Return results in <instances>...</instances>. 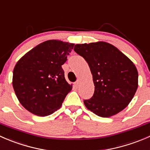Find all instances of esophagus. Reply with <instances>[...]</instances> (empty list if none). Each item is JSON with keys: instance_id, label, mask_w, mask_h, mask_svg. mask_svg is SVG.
Here are the masks:
<instances>
[{"instance_id": "esophagus-1", "label": "esophagus", "mask_w": 150, "mask_h": 150, "mask_svg": "<svg viewBox=\"0 0 150 150\" xmlns=\"http://www.w3.org/2000/svg\"><path fill=\"white\" fill-rule=\"evenodd\" d=\"M79 83H80L79 81H77L75 83V87L78 88V86H79Z\"/></svg>"}]
</instances>
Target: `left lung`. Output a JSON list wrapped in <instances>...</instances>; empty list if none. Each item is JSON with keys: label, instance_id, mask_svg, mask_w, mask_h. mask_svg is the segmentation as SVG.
I'll use <instances>...</instances> for the list:
<instances>
[{"label": "left lung", "instance_id": "1", "mask_svg": "<svg viewBox=\"0 0 150 150\" xmlns=\"http://www.w3.org/2000/svg\"><path fill=\"white\" fill-rule=\"evenodd\" d=\"M74 51L87 62L93 76L94 93L83 101L88 110L108 117L125 109L138 88V71L134 63L106 42L76 44Z\"/></svg>", "mask_w": 150, "mask_h": 150}]
</instances>
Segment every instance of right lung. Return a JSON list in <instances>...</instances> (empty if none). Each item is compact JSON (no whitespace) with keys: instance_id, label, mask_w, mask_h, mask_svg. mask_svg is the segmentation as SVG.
<instances>
[{"instance_id":"1","label":"right lung","mask_w":150,"mask_h":150,"mask_svg":"<svg viewBox=\"0 0 150 150\" xmlns=\"http://www.w3.org/2000/svg\"><path fill=\"white\" fill-rule=\"evenodd\" d=\"M74 45L47 40L17 62L12 84L19 102L29 112L44 117L61 107L72 88L66 81L62 65L67 60Z\"/></svg>"}]
</instances>
